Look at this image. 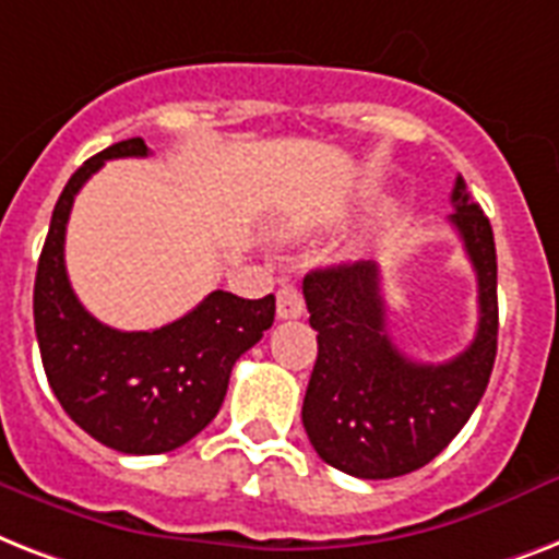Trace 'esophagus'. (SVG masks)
<instances>
[{"label": "esophagus", "instance_id": "obj_1", "mask_svg": "<svg viewBox=\"0 0 559 559\" xmlns=\"http://www.w3.org/2000/svg\"><path fill=\"white\" fill-rule=\"evenodd\" d=\"M306 311V300H302V292L297 285H283L280 294H276V314L280 320H297V317Z\"/></svg>", "mask_w": 559, "mask_h": 559}]
</instances>
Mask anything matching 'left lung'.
<instances>
[{
  "mask_svg": "<svg viewBox=\"0 0 559 559\" xmlns=\"http://www.w3.org/2000/svg\"><path fill=\"white\" fill-rule=\"evenodd\" d=\"M450 199L456 207L450 225L479 283V325L471 346L448 364H418L392 343L374 262L317 267L302 280L317 332L302 427L317 456L357 479H392L432 462L488 390L499 332L497 245L462 176Z\"/></svg>",
  "mask_w": 559,
  "mask_h": 559,
  "instance_id": "obj_1",
  "label": "left lung"
}]
</instances>
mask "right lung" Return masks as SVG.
I'll list each match as a JSON object with an SVG mask.
<instances>
[{
  "mask_svg": "<svg viewBox=\"0 0 559 559\" xmlns=\"http://www.w3.org/2000/svg\"><path fill=\"white\" fill-rule=\"evenodd\" d=\"M129 138L88 158L57 199L34 283V329L53 395L78 427L129 456H155L199 436L225 401L234 364L274 323L276 300L207 294L153 332H118L88 314L66 274V225L80 187L109 158H144Z\"/></svg>",
  "mask_w": 559,
  "mask_h": 559,
  "instance_id": "add662e5",
  "label": "right lung"
}]
</instances>
